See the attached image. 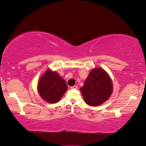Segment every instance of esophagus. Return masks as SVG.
Listing matches in <instances>:
<instances>
[{
	"label": "esophagus",
	"instance_id": "esophagus-1",
	"mask_svg": "<svg viewBox=\"0 0 146 146\" xmlns=\"http://www.w3.org/2000/svg\"><path fill=\"white\" fill-rule=\"evenodd\" d=\"M71 88L73 89V90H77L78 87L76 86H72V87H71Z\"/></svg>",
	"mask_w": 146,
	"mask_h": 146
}]
</instances>
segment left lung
Here are the masks:
<instances>
[{
  "label": "left lung",
  "instance_id": "obj_1",
  "mask_svg": "<svg viewBox=\"0 0 146 146\" xmlns=\"http://www.w3.org/2000/svg\"><path fill=\"white\" fill-rule=\"evenodd\" d=\"M113 91V83L105 70L97 68L90 71L80 88L85 102L91 106L101 105L109 99Z\"/></svg>",
  "mask_w": 146,
  "mask_h": 146
}]
</instances>
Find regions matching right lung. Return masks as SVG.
I'll list each match as a JSON object with an SVG mask.
<instances>
[{"label":"right lung","instance_id":"1","mask_svg":"<svg viewBox=\"0 0 146 146\" xmlns=\"http://www.w3.org/2000/svg\"><path fill=\"white\" fill-rule=\"evenodd\" d=\"M37 90L41 98L51 104L58 102L68 90L66 81L56 72L48 69L38 81Z\"/></svg>","mask_w":146,"mask_h":146}]
</instances>
